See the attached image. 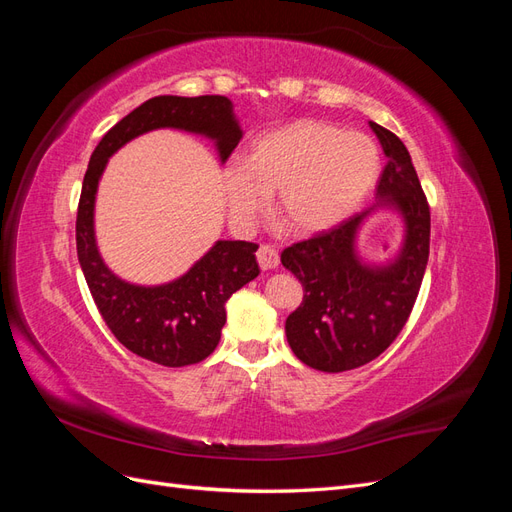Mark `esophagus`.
<instances>
[{
	"instance_id": "34e87169",
	"label": "esophagus",
	"mask_w": 512,
	"mask_h": 512,
	"mask_svg": "<svg viewBox=\"0 0 512 512\" xmlns=\"http://www.w3.org/2000/svg\"><path fill=\"white\" fill-rule=\"evenodd\" d=\"M256 260L262 271H271V269H277V265H280V254H277V250L273 245L269 243H262L258 247L256 252Z\"/></svg>"
}]
</instances>
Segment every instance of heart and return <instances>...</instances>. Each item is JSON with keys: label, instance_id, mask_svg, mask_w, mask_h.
<instances>
[{"label": "heart", "instance_id": "b5f03b06", "mask_svg": "<svg viewBox=\"0 0 512 512\" xmlns=\"http://www.w3.org/2000/svg\"><path fill=\"white\" fill-rule=\"evenodd\" d=\"M380 175V151L363 132L299 119L258 136L245 158L222 166V194L237 228H250L275 194L292 232H318L361 207Z\"/></svg>", "mask_w": 512, "mask_h": 512}]
</instances>
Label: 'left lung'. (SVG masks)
Returning a JSON list of instances; mask_svg holds the SVG:
<instances>
[{
  "label": "left lung",
  "instance_id": "8db88e82",
  "mask_svg": "<svg viewBox=\"0 0 512 512\" xmlns=\"http://www.w3.org/2000/svg\"><path fill=\"white\" fill-rule=\"evenodd\" d=\"M386 162L378 203L337 228L294 243L282 265L303 284V303L286 318L292 352L305 365L337 374L374 361L404 329L429 258V205L410 153L399 138L369 121ZM374 208H393L405 222L395 259L369 266L355 252V235Z\"/></svg>",
  "mask_w": 512,
  "mask_h": 512
}]
</instances>
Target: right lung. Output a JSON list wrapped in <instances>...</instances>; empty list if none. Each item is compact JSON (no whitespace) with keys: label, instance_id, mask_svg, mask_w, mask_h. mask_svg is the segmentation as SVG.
<instances>
[{"label":"right lung","instance_id":"right-lung-1","mask_svg":"<svg viewBox=\"0 0 512 512\" xmlns=\"http://www.w3.org/2000/svg\"><path fill=\"white\" fill-rule=\"evenodd\" d=\"M158 128L207 136L226 162L241 141L232 102L224 96H158L108 130L91 153L76 213V254L106 327L130 352L164 367L194 365L220 344L226 301L260 273L256 243L215 241L188 273L160 286L121 280L96 245L94 207L108 158L132 138Z\"/></svg>","mask_w":512,"mask_h":512}]
</instances>
